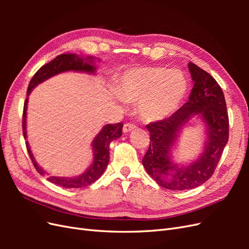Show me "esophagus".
<instances>
[{
    "instance_id": "1",
    "label": "esophagus",
    "mask_w": 249,
    "mask_h": 249,
    "mask_svg": "<svg viewBox=\"0 0 249 249\" xmlns=\"http://www.w3.org/2000/svg\"><path fill=\"white\" fill-rule=\"evenodd\" d=\"M136 129H137V126H136V124H124V133L131 132V131L136 130Z\"/></svg>"
}]
</instances>
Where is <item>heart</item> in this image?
Instances as JSON below:
<instances>
[{
    "mask_svg": "<svg viewBox=\"0 0 249 249\" xmlns=\"http://www.w3.org/2000/svg\"><path fill=\"white\" fill-rule=\"evenodd\" d=\"M184 74L165 67L146 66L131 70L123 80V97L126 102H140L139 113L147 122L169 116L185 95Z\"/></svg>",
    "mask_w": 249,
    "mask_h": 249,
    "instance_id": "b5f03b06",
    "label": "heart"
}]
</instances>
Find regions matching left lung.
<instances>
[{
  "label": "left lung",
  "mask_w": 249,
  "mask_h": 249,
  "mask_svg": "<svg viewBox=\"0 0 249 249\" xmlns=\"http://www.w3.org/2000/svg\"><path fill=\"white\" fill-rule=\"evenodd\" d=\"M194 82L189 101L169 117L146 124L149 147L142 159L146 172L165 189L186 190L206 183L214 175L229 141V114L221 87L209 72L189 63ZM200 114L208 126L209 140L202 158L187 167L169 160L170 148L181 126L193 115Z\"/></svg>",
  "instance_id": "left-lung-1"
}]
</instances>
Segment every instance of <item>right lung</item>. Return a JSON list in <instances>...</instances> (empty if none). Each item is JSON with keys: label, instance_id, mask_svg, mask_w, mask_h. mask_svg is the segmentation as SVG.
Masks as SVG:
<instances>
[{"label": "right lung", "instance_id": "1", "mask_svg": "<svg viewBox=\"0 0 249 249\" xmlns=\"http://www.w3.org/2000/svg\"><path fill=\"white\" fill-rule=\"evenodd\" d=\"M66 71H87V72H93L95 71V67L91 64L84 62V60L77 57L76 55L71 54H62L58 55L55 59H53L51 62L42 65L40 69L35 72L33 78L29 83L27 95L30 94L31 90L38 85L39 83L43 82L57 73L63 72ZM27 103L28 99H26L24 104V111H22V133H24V137L26 139L27 132H26V117H27ZM123 123H118L114 124H107L103 127L101 133L97 135L93 141V150H94V160L91 166L88 168L86 172L83 173L80 177L73 178H57V177H48L47 179L55 184L57 186L69 188H82L86 187L90 184L94 183L95 180L99 178L106 169L107 165L109 163V144L110 142L119 138L123 134ZM26 146L28 149V154L31 158L32 163L34 165L35 169L38 171L40 175H44V171L37 165L34 158L30 150L28 142H26Z\"/></svg>", "mask_w": 249, "mask_h": 249}]
</instances>
